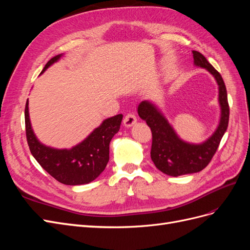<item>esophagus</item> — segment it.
<instances>
[{
  "label": "esophagus",
  "instance_id": "34e87169",
  "mask_svg": "<svg viewBox=\"0 0 250 250\" xmlns=\"http://www.w3.org/2000/svg\"><path fill=\"white\" fill-rule=\"evenodd\" d=\"M137 123V117H135L133 113H127L123 120V124L125 127H131L133 124Z\"/></svg>",
  "mask_w": 250,
  "mask_h": 250
}]
</instances>
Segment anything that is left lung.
I'll list each match as a JSON object with an SVG mask.
<instances>
[{
    "instance_id": "1",
    "label": "left lung",
    "mask_w": 250,
    "mask_h": 250,
    "mask_svg": "<svg viewBox=\"0 0 250 250\" xmlns=\"http://www.w3.org/2000/svg\"><path fill=\"white\" fill-rule=\"evenodd\" d=\"M192 52L194 65L206 69L213 75L218 84L220 119L213 134L199 144L188 143L179 138L175 129L155 103L144 100L138 107L140 118L146 121L152 131L151 160L158 170L174 177L197 173L206 168L216 153L219 144L229 126V107L228 93L221 75L201 53L197 51Z\"/></svg>"
}]
</instances>
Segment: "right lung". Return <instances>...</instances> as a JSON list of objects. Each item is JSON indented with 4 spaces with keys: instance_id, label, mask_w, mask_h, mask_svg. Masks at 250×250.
I'll return each mask as SVG.
<instances>
[{
    "instance_id": "right-lung-1",
    "label": "right lung",
    "mask_w": 250,
    "mask_h": 250,
    "mask_svg": "<svg viewBox=\"0 0 250 250\" xmlns=\"http://www.w3.org/2000/svg\"><path fill=\"white\" fill-rule=\"evenodd\" d=\"M63 54L51 58L41 75L59 62ZM123 115H117L103 122L77 145L70 149H58L44 145L35 135L29 116V101L26 102L25 123L27 142L42 167L59 183L67 186L89 184L104 171L109 161V143L119 129Z\"/></svg>"
}]
</instances>
